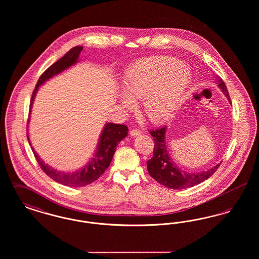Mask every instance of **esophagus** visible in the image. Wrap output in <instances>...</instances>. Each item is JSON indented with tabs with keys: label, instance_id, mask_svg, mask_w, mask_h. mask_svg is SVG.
Wrapping results in <instances>:
<instances>
[{
	"label": "esophagus",
	"instance_id": "1",
	"mask_svg": "<svg viewBox=\"0 0 259 259\" xmlns=\"http://www.w3.org/2000/svg\"><path fill=\"white\" fill-rule=\"evenodd\" d=\"M141 133H142V132H141L140 130H138V129H133V130H131V131H130V135L133 136V137L139 136Z\"/></svg>",
	"mask_w": 259,
	"mask_h": 259
}]
</instances>
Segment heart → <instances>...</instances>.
<instances>
[{"label":"heart","instance_id":"b5f03b06","mask_svg":"<svg viewBox=\"0 0 259 259\" xmlns=\"http://www.w3.org/2000/svg\"><path fill=\"white\" fill-rule=\"evenodd\" d=\"M190 70L169 57L148 58L136 63L125 74L120 103L132 109L133 99L143 100L148 119L161 123L171 118L184 103L190 83Z\"/></svg>","mask_w":259,"mask_h":259}]
</instances>
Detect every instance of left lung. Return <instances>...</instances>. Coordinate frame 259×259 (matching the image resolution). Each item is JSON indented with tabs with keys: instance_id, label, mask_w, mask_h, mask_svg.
Listing matches in <instances>:
<instances>
[{
	"instance_id": "left-lung-1",
	"label": "left lung",
	"mask_w": 259,
	"mask_h": 259,
	"mask_svg": "<svg viewBox=\"0 0 259 259\" xmlns=\"http://www.w3.org/2000/svg\"><path fill=\"white\" fill-rule=\"evenodd\" d=\"M217 79L218 87L222 89V93L226 96L227 100L231 102L225 83L220 78ZM166 130L167 127L164 126L159 129L149 131L154 140V148L152 158L147 162L148 171L157 183L171 189H184L201 184L208 180L218 170L222 162L204 172H188L180 170L168 152L165 137Z\"/></svg>"
}]
</instances>
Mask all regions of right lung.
<instances>
[{
  "mask_svg": "<svg viewBox=\"0 0 259 259\" xmlns=\"http://www.w3.org/2000/svg\"><path fill=\"white\" fill-rule=\"evenodd\" d=\"M82 50H83L82 47H74V49L69 50L58 61L52 64L50 68L39 76L31 99L29 117L31 114V109L38 90V87L42 85L51 77L60 74L65 70L72 67L74 64H76L78 62V57ZM127 135H128V127L126 125L115 123L106 124L99 138L97 149L95 150V153L82 168L74 172L57 171L56 169L52 168L51 166L46 164L44 161L41 160L37 155V152L34 150L33 147L31 148L42 171L53 181L61 185L78 187V186H85L95 182L105 172L111 164V159L113 157L117 145ZM27 138H28L29 144L31 145L29 136L27 135Z\"/></svg>",
  "mask_w": 259,
  "mask_h": 259,
  "instance_id": "obj_1",
  "label": "right lung"
}]
</instances>
